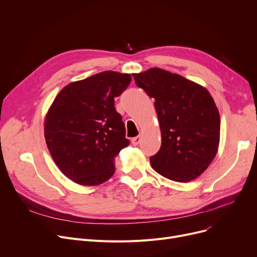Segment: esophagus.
Returning <instances> with one entry per match:
<instances>
[{"label":"esophagus","mask_w":257,"mask_h":257,"mask_svg":"<svg viewBox=\"0 0 257 257\" xmlns=\"http://www.w3.org/2000/svg\"><path fill=\"white\" fill-rule=\"evenodd\" d=\"M141 141H142V138L141 137H137V138H133L132 139V144L134 145V146H138L140 143H141Z\"/></svg>","instance_id":"34e87169"}]
</instances>
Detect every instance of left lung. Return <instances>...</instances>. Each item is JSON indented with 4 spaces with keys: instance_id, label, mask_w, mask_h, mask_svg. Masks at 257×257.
<instances>
[{
    "instance_id": "1",
    "label": "left lung",
    "mask_w": 257,
    "mask_h": 257,
    "mask_svg": "<svg viewBox=\"0 0 257 257\" xmlns=\"http://www.w3.org/2000/svg\"><path fill=\"white\" fill-rule=\"evenodd\" d=\"M150 98L161 131V147L150 157L161 176L188 182L203 173L220 143V113L208 90L184 77L153 67L132 74Z\"/></svg>"
}]
</instances>
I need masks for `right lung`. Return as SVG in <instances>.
Wrapping results in <instances>:
<instances>
[{
  "instance_id": "right-lung-1",
  "label": "right lung",
  "mask_w": 257,
  "mask_h": 257,
  "mask_svg": "<svg viewBox=\"0 0 257 257\" xmlns=\"http://www.w3.org/2000/svg\"><path fill=\"white\" fill-rule=\"evenodd\" d=\"M130 74L105 71L64 86L45 118L48 149L59 170L81 185H98L114 174V159L129 145L114 98Z\"/></svg>"
}]
</instances>
